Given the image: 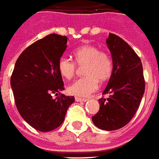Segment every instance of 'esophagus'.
I'll return each mask as SVG.
<instances>
[{
    "instance_id": "esophagus-1",
    "label": "esophagus",
    "mask_w": 159,
    "mask_h": 159,
    "mask_svg": "<svg viewBox=\"0 0 159 159\" xmlns=\"http://www.w3.org/2000/svg\"><path fill=\"white\" fill-rule=\"evenodd\" d=\"M75 100H76V102H86V101H88V98H83L76 97L75 98Z\"/></svg>"
}]
</instances>
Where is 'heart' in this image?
Listing matches in <instances>:
<instances>
[{
  "label": "heart",
  "instance_id": "obj_1",
  "mask_svg": "<svg viewBox=\"0 0 159 159\" xmlns=\"http://www.w3.org/2000/svg\"><path fill=\"white\" fill-rule=\"evenodd\" d=\"M75 62L70 59L62 56L59 59L57 68L60 75L66 79H70L75 76L76 65L83 67L85 76L74 81L68 86L67 91L71 95L87 97L98 88V81L101 83L109 79L113 72V60L109 52L99 50L95 45L85 44L76 48L72 53Z\"/></svg>",
  "mask_w": 159,
  "mask_h": 159
}]
</instances>
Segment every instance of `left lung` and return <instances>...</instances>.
I'll return each instance as SVG.
<instances>
[{"instance_id":"obj_1","label":"left lung","mask_w":159,"mask_h":159,"mask_svg":"<svg viewBox=\"0 0 159 159\" xmlns=\"http://www.w3.org/2000/svg\"><path fill=\"white\" fill-rule=\"evenodd\" d=\"M112 55V75L99 98V110L92 117L93 124L104 130H116L127 125L138 109L145 91L141 59L121 38L109 34L106 39Z\"/></svg>"}]
</instances>
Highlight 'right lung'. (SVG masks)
Returning <instances> with one entry per match:
<instances>
[{"label":"right lung","instance_id":"1","mask_svg":"<svg viewBox=\"0 0 159 159\" xmlns=\"http://www.w3.org/2000/svg\"><path fill=\"white\" fill-rule=\"evenodd\" d=\"M67 37L51 34L21 53L11 76V86L18 112L28 124L47 132L64 121L73 96L61 93L64 83L57 63L66 49ZM53 94L57 97L52 98Z\"/></svg>","mask_w":159,"mask_h":159}]
</instances>
